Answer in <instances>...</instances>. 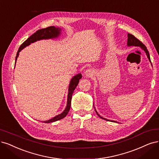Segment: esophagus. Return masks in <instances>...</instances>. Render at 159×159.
Segmentation results:
<instances>
[{
	"instance_id": "esophagus-1",
	"label": "esophagus",
	"mask_w": 159,
	"mask_h": 159,
	"mask_svg": "<svg viewBox=\"0 0 159 159\" xmlns=\"http://www.w3.org/2000/svg\"><path fill=\"white\" fill-rule=\"evenodd\" d=\"M94 73V70H93L92 69H87L85 72V74L87 77H91V76L93 75Z\"/></svg>"
}]
</instances>
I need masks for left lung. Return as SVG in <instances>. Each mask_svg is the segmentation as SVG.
<instances>
[{
	"label": "left lung",
	"instance_id": "left-lung-1",
	"mask_svg": "<svg viewBox=\"0 0 159 159\" xmlns=\"http://www.w3.org/2000/svg\"><path fill=\"white\" fill-rule=\"evenodd\" d=\"M127 45H128V46H135V47H141V48L142 49H143V50H144V51L146 52L147 58H149V61L151 62V58H150L149 53L148 50H147V47H145V45L143 44V43L141 42L139 39H137V38H136L135 36H134L133 35L130 34H128V42H127ZM95 111H96V112H97L98 116H99L101 118L104 119V120H107V121H111V120H107V119H106V118H104L101 117V116H100V115L97 113V112L96 110H95ZM111 122H115L116 121H112V120H111Z\"/></svg>",
	"mask_w": 159,
	"mask_h": 159
}]
</instances>
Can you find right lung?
I'll list each match as a JSON object with an SVG mask.
<instances>
[{"instance_id": "add662e5", "label": "right lung", "mask_w": 159, "mask_h": 159, "mask_svg": "<svg viewBox=\"0 0 159 159\" xmlns=\"http://www.w3.org/2000/svg\"><path fill=\"white\" fill-rule=\"evenodd\" d=\"M61 29L58 28V27H55L54 26H50L46 27V28L44 29H41L39 30H37L35 33H34V34L31 35L28 39H27L26 41H25L21 45L20 47L18 52L16 54V61L15 63L16 62V60H17V58L18 57L19 55V52L22 50L25 47L30 45L31 43H34L37 41H39L41 39H53V38H56L58 37L61 34ZM82 75L81 74H78L77 75H75V76L72 78L70 82V85H69V88H68V100H67V105L66 107L65 110L57 116H54V118L47 120V121H44L43 122L44 123H51L57 121V120H61L63 118H64L66 116L67 114L68 113L70 106H71V100H72V94L74 93V91L75 90V87H77L80 80L81 78Z\"/></svg>"}]
</instances>
